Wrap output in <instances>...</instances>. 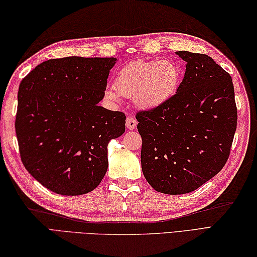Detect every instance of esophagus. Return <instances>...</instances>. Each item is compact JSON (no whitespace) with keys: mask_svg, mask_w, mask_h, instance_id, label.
<instances>
[{"mask_svg":"<svg viewBox=\"0 0 257 257\" xmlns=\"http://www.w3.org/2000/svg\"><path fill=\"white\" fill-rule=\"evenodd\" d=\"M137 123H138V121L136 120L135 117L129 116V117H127V119H125V125H127V128L130 129V130L135 129L136 125H137Z\"/></svg>","mask_w":257,"mask_h":257,"instance_id":"1","label":"esophagus"}]
</instances>
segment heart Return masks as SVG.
<instances>
[{"instance_id":"obj_1","label":"heart","mask_w":257,"mask_h":257,"mask_svg":"<svg viewBox=\"0 0 257 257\" xmlns=\"http://www.w3.org/2000/svg\"><path fill=\"white\" fill-rule=\"evenodd\" d=\"M181 80V68L173 61L137 59L118 70L113 87H108L105 96L111 101L120 97H134L141 108H155L168 100Z\"/></svg>"}]
</instances>
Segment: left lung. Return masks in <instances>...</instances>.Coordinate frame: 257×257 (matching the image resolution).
Segmentation results:
<instances>
[{
	"label": "left lung",
	"mask_w": 257,
	"mask_h": 257,
	"mask_svg": "<svg viewBox=\"0 0 257 257\" xmlns=\"http://www.w3.org/2000/svg\"><path fill=\"white\" fill-rule=\"evenodd\" d=\"M185 74L177 92L136 113L141 167L158 192H192L219 173L237 125L232 77L205 54L177 52Z\"/></svg>",
	"instance_id": "8db88e82"
}]
</instances>
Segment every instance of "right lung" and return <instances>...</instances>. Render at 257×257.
Instances as JSON below:
<instances>
[{"label":"right lung","instance_id":"obj_1","mask_svg":"<svg viewBox=\"0 0 257 257\" xmlns=\"http://www.w3.org/2000/svg\"><path fill=\"white\" fill-rule=\"evenodd\" d=\"M114 57L48 59L22 79L15 132L31 176L57 194L96 189L108 168L107 146L124 133L125 114L98 106Z\"/></svg>","mask_w":257,"mask_h":257}]
</instances>
